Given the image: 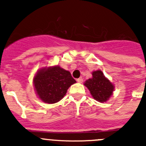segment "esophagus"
Masks as SVG:
<instances>
[{
	"label": "esophagus",
	"instance_id": "1",
	"mask_svg": "<svg viewBox=\"0 0 146 146\" xmlns=\"http://www.w3.org/2000/svg\"><path fill=\"white\" fill-rule=\"evenodd\" d=\"M77 82H79V83H82V82H83V80H82V78H78V79L77 80Z\"/></svg>",
	"mask_w": 146,
	"mask_h": 146
}]
</instances>
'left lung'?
<instances>
[{
  "label": "left lung",
  "mask_w": 146,
  "mask_h": 146,
  "mask_svg": "<svg viewBox=\"0 0 146 146\" xmlns=\"http://www.w3.org/2000/svg\"><path fill=\"white\" fill-rule=\"evenodd\" d=\"M91 96L99 102H106L113 94L115 86L104 76L101 70L94 71L92 77L84 82Z\"/></svg>",
  "instance_id": "obj_1"
}]
</instances>
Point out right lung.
I'll list each match as a JSON object with an SVG mask.
<instances>
[{"label":"right lung","instance_id":"right-lung-1","mask_svg":"<svg viewBox=\"0 0 146 146\" xmlns=\"http://www.w3.org/2000/svg\"><path fill=\"white\" fill-rule=\"evenodd\" d=\"M76 80L69 71L59 66L41 68L33 79L37 96L43 102L54 104L61 100Z\"/></svg>","mask_w":146,"mask_h":146}]
</instances>
